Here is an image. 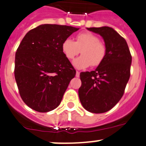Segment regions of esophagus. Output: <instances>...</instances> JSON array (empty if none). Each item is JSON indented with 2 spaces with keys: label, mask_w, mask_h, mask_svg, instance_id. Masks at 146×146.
<instances>
[{
  "label": "esophagus",
  "mask_w": 146,
  "mask_h": 146,
  "mask_svg": "<svg viewBox=\"0 0 146 146\" xmlns=\"http://www.w3.org/2000/svg\"><path fill=\"white\" fill-rule=\"evenodd\" d=\"M76 77H80V72H76Z\"/></svg>",
  "instance_id": "1"
}]
</instances>
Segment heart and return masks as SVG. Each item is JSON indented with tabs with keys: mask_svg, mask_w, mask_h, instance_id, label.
<instances>
[{
	"mask_svg": "<svg viewBox=\"0 0 146 146\" xmlns=\"http://www.w3.org/2000/svg\"><path fill=\"white\" fill-rule=\"evenodd\" d=\"M61 50L66 58L72 60L80 53L82 55L73 61V65L78 69L90 66H97L106 55V47L99 41V37L91 33H80L76 36V42L68 38L63 42Z\"/></svg>",
	"mask_w": 146,
	"mask_h": 146,
	"instance_id": "1",
	"label": "heart"
}]
</instances>
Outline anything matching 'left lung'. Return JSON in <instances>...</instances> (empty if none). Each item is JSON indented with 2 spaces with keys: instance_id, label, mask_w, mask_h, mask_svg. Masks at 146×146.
Segmentation results:
<instances>
[{
  "instance_id": "left-lung-1",
  "label": "left lung",
  "mask_w": 146,
  "mask_h": 146,
  "mask_svg": "<svg viewBox=\"0 0 146 146\" xmlns=\"http://www.w3.org/2000/svg\"><path fill=\"white\" fill-rule=\"evenodd\" d=\"M99 34L106 47L105 58L96 69L81 72L78 91L82 107L93 113L109 111L120 101L130 77L131 55L126 40L108 26L87 28Z\"/></svg>"
}]
</instances>
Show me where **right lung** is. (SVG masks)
<instances>
[{
    "label": "right lung",
    "mask_w": 146,
    "mask_h": 146,
    "mask_svg": "<svg viewBox=\"0 0 146 146\" xmlns=\"http://www.w3.org/2000/svg\"><path fill=\"white\" fill-rule=\"evenodd\" d=\"M79 28L44 24L31 30L15 54V77L23 101L29 108L47 113L60 104L76 71L61 44Z\"/></svg>",
    "instance_id": "obj_1"
}]
</instances>
